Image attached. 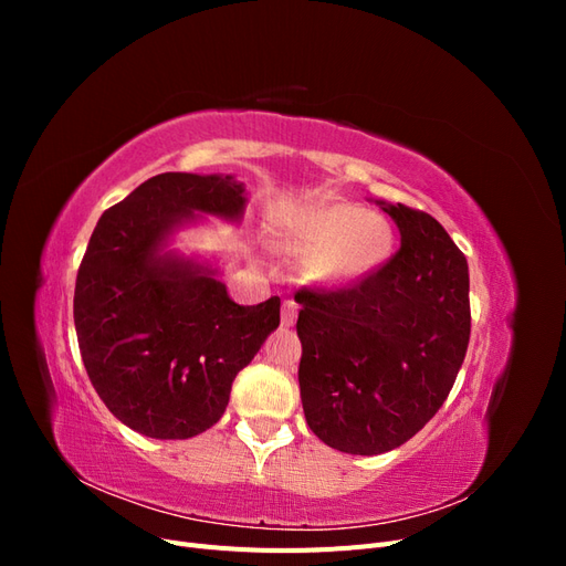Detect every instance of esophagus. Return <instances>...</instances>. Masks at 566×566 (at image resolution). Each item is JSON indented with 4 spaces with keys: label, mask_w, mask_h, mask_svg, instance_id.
Listing matches in <instances>:
<instances>
[{
    "label": "esophagus",
    "mask_w": 566,
    "mask_h": 566,
    "mask_svg": "<svg viewBox=\"0 0 566 566\" xmlns=\"http://www.w3.org/2000/svg\"><path fill=\"white\" fill-rule=\"evenodd\" d=\"M297 312H300L297 302H293V300H285V302H283V310H281V323H283V328H293L295 321H297Z\"/></svg>",
    "instance_id": "1"
}]
</instances>
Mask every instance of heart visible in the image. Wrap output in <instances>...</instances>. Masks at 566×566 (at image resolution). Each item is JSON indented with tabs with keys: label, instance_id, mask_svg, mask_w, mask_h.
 <instances>
[{
	"label": "heart",
	"instance_id": "b5f03b06",
	"mask_svg": "<svg viewBox=\"0 0 566 566\" xmlns=\"http://www.w3.org/2000/svg\"><path fill=\"white\" fill-rule=\"evenodd\" d=\"M276 238L293 256L321 260L316 276L325 285L366 281L387 264L394 248L389 221L347 200H316L283 210Z\"/></svg>",
	"mask_w": 566,
	"mask_h": 566
}]
</instances>
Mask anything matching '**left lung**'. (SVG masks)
Returning <instances> with one entry per match:
<instances>
[{"instance_id":"obj_1","label":"left lung","mask_w":566,"mask_h":566,"mask_svg":"<svg viewBox=\"0 0 566 566\" xmlns=\"http://www.w3.org/2000/svg\"><path fill=\"white\" fill-rule=\"evenodd\" d=\"M401 248L347 290H300V394L331 449L378 455L401 447L447 401L470 342L468 260L434 217L375 200Z\"/></svg>"}]
</instances>
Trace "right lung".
Masks as SVG:
<instances>
[{
	"label": "right lung",
	"instance_id": "add662e5",
	"mask_svg": "<svg viewBox=\"0 0 566 566\" xmlns=\"http://www.w3.org/2000/svg\"><path fill=\"white\" fill-rule=\"evenodd\" d=\"M233 175L165 172L101 214L75 283L84 368L111 413L150 439L196 437L224 416L235 375L279 328L281 300L235 304L217 260L175 235L205 217L241 224Z\"/></svg>",
	"mask_w": 566,
	"mask_h": 566
}]
</instances>
